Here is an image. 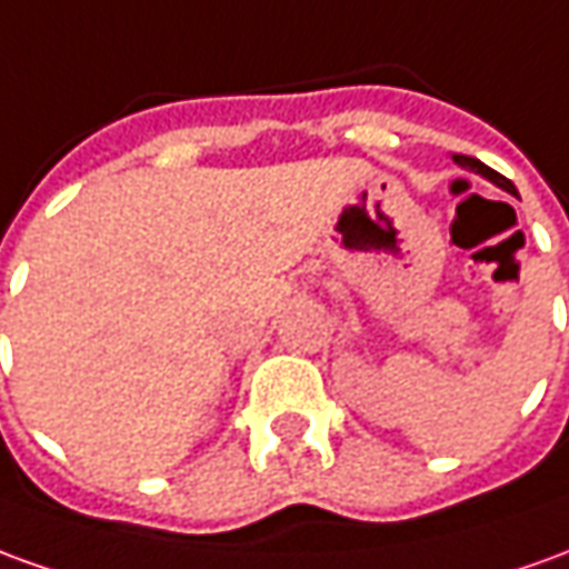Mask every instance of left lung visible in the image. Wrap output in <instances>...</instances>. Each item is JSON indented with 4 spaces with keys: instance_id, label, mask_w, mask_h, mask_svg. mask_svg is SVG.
Segmentation results:
<instances>
[{
    "instance_id": "left-lung-1",
    "label": "left lung",
    "mask_w": 569,
    "mask_h": 569,
    "mask_svg": "<svg viewBox=\"0 0 569 569\" xmlns=\"http://www.w3.org/2000/svg\"><path fill=\"white\" fill-rule=\"evenodd\" d=\"M452 160L459 162V166H465V169H475V172H480V174H483V178H490L492 184H499V188L508 190V193H518V190H515V184H511L508 178H502V174H499V172H492L490 166H483V162L475 160V157H459V153H456Z\"/></svg>"
}]
</instances>
